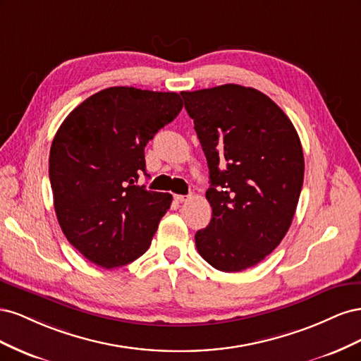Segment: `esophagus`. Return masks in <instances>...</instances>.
<instances>
[{"mask_svg":"<svg viewBox=\"0 0 361 361\" xmlns=\"http://www.w3.org/2000/svg\"><path fill=\"white\" fill-rule=\"evenodd\" d=\"M190 199V195H180V194H174V200L182 203V202H187Z\"/></svg>","mask_w":361,"mask_h":361,"instance_id":"esophagus-1","label":"esophagus"}]
</instances>
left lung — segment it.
<instances>
[{
	"label": "left lung",
	"mask_w": 361,
	"mask_h": 361,
	"mask_svg": "<svg viewBox=\"0 0 361 361\" xmlns=\"http://www.w3.org/2000/svg\"><path fill=\"white\" fill-rule=\"evenodd\" d=\"M209 167L211 223L195 233L199 255L215 269L257 265L281 243L304 180L300 137L262 92L224 84L180 92Z\"/></svg>",
	"instance_id": "left-lung-1"
}]
</instances>
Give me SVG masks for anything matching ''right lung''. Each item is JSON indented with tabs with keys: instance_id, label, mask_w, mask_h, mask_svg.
Returning a JSON list of instances; mask_svg holds the SVG:
<instances>
[{
	"instance_id": "1",
	"label": "right lung",
	"mask_w": 361,
	"mask_h": 361,
	"mask_svg": "<svg viewBox=\"0 0 361 361\" xmlns=\"http://www.w3.org/2000/svg\"><path fill=\"white\" fill-rule=\"evenodd\" d=\"M182 106L173 92L110 87L59 128L49 152L54 207L64 236L94 265L123 267L149 248L173 197L135 183L149 140Z\"/></svg>"
}]
</instances>
